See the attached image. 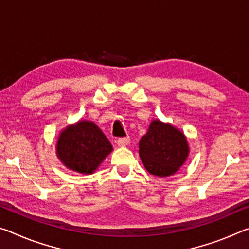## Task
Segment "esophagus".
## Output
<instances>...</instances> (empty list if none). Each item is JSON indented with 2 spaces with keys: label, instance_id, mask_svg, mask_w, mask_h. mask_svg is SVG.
<instances>
[{
  "label": "esophagus",
  "instance_id": "1",
  "mask_svg": "<svg viewBox=\"0 0 249 249\" xmlns=\"http://www.w3.org/2000/svg\"><path fill=\"white\" fill-rule=\"evenodd\" d=\"M129 137L127 136V137H121V138H119V140H117V145L119 146H126V145H128L129 144Z\"/></svg>",
  "mask_w": 249,
  "mask_h": 249
}]
</instances>
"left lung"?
Segmentation results:
<instances>
[{
  "mask_svg": "<svg viewBox=\"0 0 249 249\" xmlns=\"http://www.w3.org/2000/svg\"><path fill=\"white\" fill-rule=\"evenodd\" d=\"M189 154L188 142L179 129L160 121H153L140 141V156L149 174L157 177L174 175Z\"/></svg>",
  "mask_w": 249,
  "mask_h": 249,
  "instance_id": "1",
  "label": "left lung"
}]
</instances>
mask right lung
Returning a JSON list of instances; mask_svg holds the SVG:
<instances>
[{
  "label": "right lung",
  "mask_w": 249,
  "mask_h": 249,
  "mask_svg": "<svg viewBox=\"0 0 249 249\" xmlns=\"http://www.w3.org/2000/svg\"><path fill=\"white\" fill-rule=\"evenodd\" d=\"M112 145L98 126L81 121L60 134L57 155L71 170L92 174L112 151Z\"/></svg>",
  "instance_id": "add662e5"
}]
</instances>
